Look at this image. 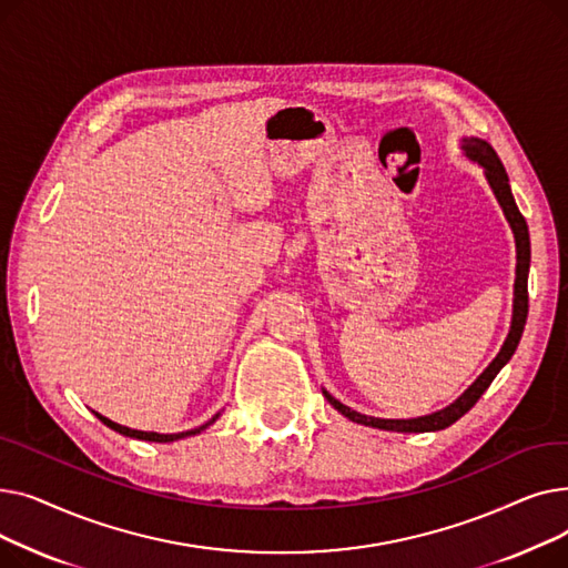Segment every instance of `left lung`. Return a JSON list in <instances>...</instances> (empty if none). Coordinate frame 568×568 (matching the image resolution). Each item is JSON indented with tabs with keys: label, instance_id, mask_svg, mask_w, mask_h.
Masks as SVG:
<instances>
[{
	"label": "left lung",
	"instance_id": "obj_1",
	"mask_svg": "<svg viewBox=\"0 0 568 568\" xmlns=\"http://www.w3.org/2000/svg\"><path fill=\"white\" fill-rule=\"evenodd\" d=\"M465 154L469 159H474L486 170V176L490 182V189L495 193V197L499 200L501 209H504V216L506 221L511 223V230L516 234V248H518V266H516V302H514V322H511V332L509 338H506L504 347L499 349V354L495 356V362L484 371V375L476 379L469 389L449 407H444L435 414L428 416H419V419H375V416H364L359 412L349 409L347 405H343L341 400H336L329 392H322L324 398L329 400L343 416H347L349 422L356 424H364V426H373L379 430H396V433H428V430H442V428H449L452 424H456L465 412H469L476 400L484 396V392L493 384V379L497 377V373L504 368V364L511 359L523 329H525V322H527V311H529V294H527V274H529V230H527V221L520 214V209L514 200L511 186H509V174H506L499 156L495 149L479 138H467L463 142Z\"/></svg>",
	"mask_w": 568,
	"mask_h": 568
}]
</instances>
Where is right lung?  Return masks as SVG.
<instances>
[{
  "label": "right lung",
  "instance_id": "add662e5",
  "mask_svg": "<svg viewBox=\"0 0 568 568\" xmlns=\"http://www.w3.org/2000/svg\"><path fill=\"white\" fill-rule=\"evenodd\" d=\"M97 416H99V419H101L108 428H112V430H116V433H122V435H126V437L146 439V442H174V439H182V437H186V435H195V433L204 430L206 426H212V424L219 419V414H216L214 419H209L206 424H202V426H197V428H193V430H186V433H174V435H159V433H142V430H131V428H126V426H119V424H114V422L105 419V416H101L99 412H97Z\"/></svg>",
  "mask_w": 568,
  "mask_h": 568
}]
</instances>
